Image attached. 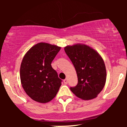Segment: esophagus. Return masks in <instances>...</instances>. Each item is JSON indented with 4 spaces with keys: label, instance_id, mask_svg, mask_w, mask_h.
<instances>
[{
    "label": "esophagus",
    "instance_id": "1",
    "mask_svg": "<svg viewBox=\"0 0 127 127\" xmlns=\"http://www.w3.org/2000/svg\"><path fill=\"white\" fill-rule=\"evenodd\" d=\"M63 82H64V84H67V82H68L67 79H65L63 81Z\"/></svg>",
    "mask_w": 127,
    "mask_h": 127
}]
</instances>
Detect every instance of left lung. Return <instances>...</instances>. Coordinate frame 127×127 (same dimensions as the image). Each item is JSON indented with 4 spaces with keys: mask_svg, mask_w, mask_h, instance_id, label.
<instances>
[{
    "mask_svg": "<svg viewBox=\"0 0 127 127\" xmlns=\"http://www.w3.org/2000/svg\"><path fill=\"white\" fill-rule=\"evenodd\" d=\"M64 51L72 61L78 82L70 90L76 97L89 100L97 97L104 88L106 69L104 61L93 48L83 43L65 46Z\"/></svg>",
    "mask_w": 127,
    "mask_h": 127,
    "instance_id": "obj_1",
    "label": "left lung"
}]
</instances>
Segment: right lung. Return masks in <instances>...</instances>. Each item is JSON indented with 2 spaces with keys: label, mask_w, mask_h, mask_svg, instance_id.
I'll return each mask as SVG.
<instances>
[{
  "label": "right lung",
  "mask_w": 127,
  "mask_h": 127,
  "mask_svg": "<svg viewBox=\"0 0 127 127\" xmlns=\"http://www.w3.org/2000/svg\"><path fill=\"white\" fill-rule=\"evenodd\" d=\"M60 49L57 45L40 42L24 55L20 71L21 85L34 101L48 103L57 94L62 80L51 63Z\"/></svg>",
  "instance_id": "add662e5"
}]
</instances>
